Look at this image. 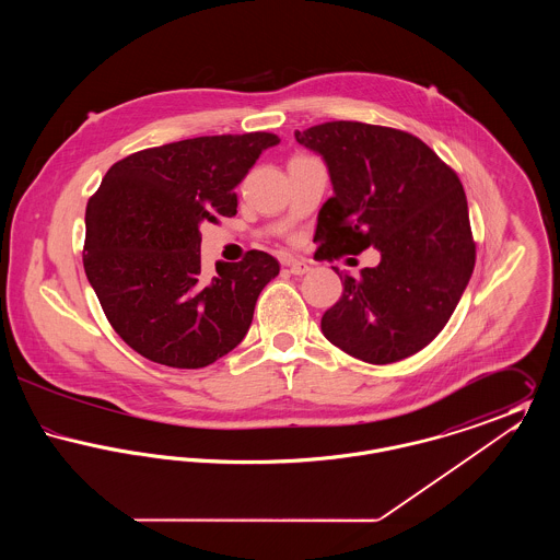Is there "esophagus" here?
<instances>
[{
    "label": "esophagus",
    "instance_id": "esophagus-1",
    "mask_svg": "<svg viewBox=\"0 0 560 560\" xmlns=\"http://www.w3.org/2000/svg\"><path fill=\"white\" fill-rule=\"evenodd\" d=\"M285 267H288V270H290L292 275H306V272L311 270L308 262H304V260H293V258L285 260Z\"/></svg>",
    "mask_w": 560,
    "mask_h": 560
}]
</instances>
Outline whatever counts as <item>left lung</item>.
<instances>
[{"label":"left lung","instance_id":"1","mask_svg":"<svg viewBox=\"0 0 560 560\" xmlns=\"http://www.w3.org/2000/svg\"><path fill=\"white\" fill-rule=\"evenodd\" d=\"M295 140L323 158L334 197L317 218L315 258L380 252L320 319L323 336L373 365L395 363L445 327L475 268L462 183L411 133L361 121H327Z\"/></svg>","mask_w":560,"mask_h":560}]
</instances>
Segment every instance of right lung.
<instances>
[{
    "mask_svg": "<svg viewBox=\"0 0 560 560\" xmlns=\"http://www.w3.org/2000/svg\"><path fill=\"white\" fill-rule=\"evenodd\" d=\"M279 136H199L110 165L85 208L83 268L119 338L167 368L199 370L245 338L279 262L252 249L201 275L203 222L237 213L235 187Z\"/></svg>",
    "mask_w": 560,
    "mask_h": 560,
    "instance_id": "add662e5",
    "label": "right lung"
}]
</instances>
